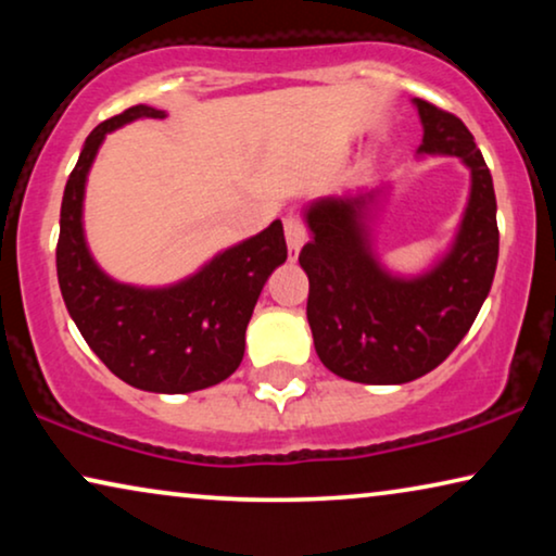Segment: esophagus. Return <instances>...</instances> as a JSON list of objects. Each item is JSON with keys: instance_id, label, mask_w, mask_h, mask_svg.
Here are the masks:
<instances>
[{"instance_id": "1", "label": "esophagus", "mask_w": 556, "mask_h": 556, "mask_svg": "<svg viewBox=\"0 0 556 556\" xmlns=\"http://www.w3.org/2000/svg\"><path fill=\"white\" fill-rule=\"evenodd\" d=\"M286 242H288V255H291V261H295L301 253V248L308 242V227L303 225L301 217L286 219Z\"/></svg>"}]
</instances>
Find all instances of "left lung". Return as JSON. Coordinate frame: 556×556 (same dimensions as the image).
Masks as SVG:
<instances>
[{
	"label": "left lung",
	"instance_id": "obj_1",
	"mask_svg": "<svg viewBox=\"0 0 556 556\" xmlns=\"http://www.w3.org/2000/svg\"><path fill=\"white\" fill-rule=\"evenodd\" d=\"M415 105L420 151L460 156L473 174L458 240L435 270L400 280L379 268L362 225L371 194L326 197L306 212L314 238L299 263L314 346L326 369L352 382L405 384L435 369L473 326L496 273V194L481 149L458 116L422 98Z\"/></svg>",
	"mask_w": 556,
	"mask_h": 556
}]
</instances>
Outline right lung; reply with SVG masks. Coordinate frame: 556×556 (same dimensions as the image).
I'll return each mask as SVG.
<instances>
[{"label": "right lung", "mask_w": 556, "mask_h": 556, "mask_svg": "<svg viewBox=\"0 0 556 556\" xmlns=\"http://www.w3.org/2000/svg\"><path fill=\"white\" fill-rule=\"evenodd\" d=\"M141 116L164 118V111L131 105L86 139L60 207L58 283L83 339L118 379L147 392H194L240 367L257 295L288 257L283 225L276 219L179 286L143 291L111 280L83 240V189L103 136Z\"/></svg>", "instance_id": "1"}]
</instances>
